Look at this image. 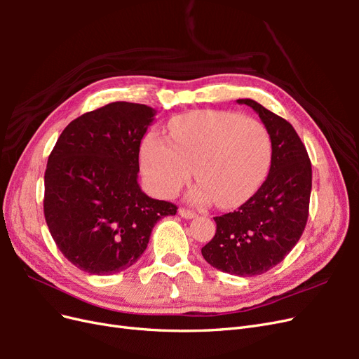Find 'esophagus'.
Here are the masks:
<instances>
[{
    "label": "esophagus",
    "instance_id": "esophagus-1",
    "mask_svg": "<svg viewBox=\"0 0 359 359\" xmlns=\"http://www.w3.org/2000/svg\"><path fill=\"white\" fill-rule=\"evenodd\" d=\"M178 214L182 217V219H194V217H196V212L191 210H186V208H180Z\"/></svg>",
    "mask_w": 359,
    "mask_h": 359
}]
</instances>
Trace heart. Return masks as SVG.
<instances>
[{
	"label": "heart",
	"instance_id": "b5f03b06",
	"mask_svg": "<svg viewBox=\"0 0 359 359\" xmlns=\"http://www.w3.org/2000/svg\"><path fill=\"white\" fill-rule=\"evenodd\" d=\"M271 165V139L265 126L224 111H194L173 118L169 137L149 133L140 148L148 186L173 198L194 177L189 201L223 208L247 201L264 182Z\"/></svg>",
	"mask_w": 359,
	"mask_h": 359
}]
</instances>
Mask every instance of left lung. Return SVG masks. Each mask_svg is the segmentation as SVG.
Wrapping results in <instances>:
<instances>
[{
	"instance_id": "left-lung-1",
	"label": "left lung",
	"mask_w": 359,
	"mask_h": 359,
	"mask_svg": "<svg viewBox=\"0 0 359 359\" xmlns=\"http://www.w3.org/2000/svg\"><path fill=\"white\" fill-rule=\"evenodd\" d=\"M259 114L266 127L271 168L266 180L233 212L214 217L217 231L202 247L211 266L233 276L252 277L280 264L295 247L309 219L311 163L295 128L255 100L240 99Z\"/></svg>"
}]
</instances>
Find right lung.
<instances>
[{
	"label": "right lung",
	"mask_w": 359,
	"mask_h": 359,
	"mask_svg": "<svg viewBox=\"0 0 359 359\" xmlns=\"http://www.w3.org/2000/svg\"><path fill=\"white\" fill-rule=\"evenodd\" d=\"M147 104L115 102L62 130L45 172V219L60 252L85 273L132 266L154 224L177 205L147 196L137 184L140 140L154 121Z\"/></svg>",
	"instance_id": "add662e5"
}]
</instances>
